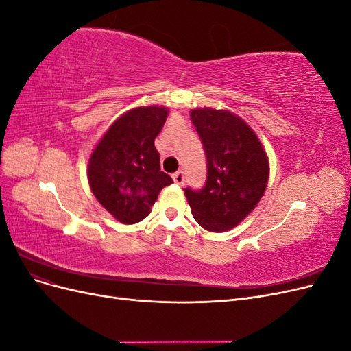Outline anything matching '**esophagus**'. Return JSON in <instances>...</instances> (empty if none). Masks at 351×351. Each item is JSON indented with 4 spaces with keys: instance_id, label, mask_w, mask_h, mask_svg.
I'll return each instance as SVG.
<instances>
[{
    "instance_id": "obj_1",
    "label": "esophagus",
    "mask_w": 351,
    "mask_h": 351,
    "mask_svg": "<svg viewBox=\"0 0 351 351\" xmlns=\"http://www.w3.org/2000/svg\"><path fill=\"white\" fill-rule=\"evenodd\" d=\"M173 180H174L176 184L183 186L184 184V174L182 171H177L176 174H173Z\"/></svg>"
}]
</instances>
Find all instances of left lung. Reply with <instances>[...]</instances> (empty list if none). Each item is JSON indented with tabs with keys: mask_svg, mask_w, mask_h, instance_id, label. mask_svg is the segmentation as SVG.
<instances>
[{
	"mask_svg": "<svg viewBox=\"0 0 351 351\" xmlns=\"http://www.w3.org/2000/svg\"><path fill=\"white\" fill-rule=\"evenodd\" d=\"M190 120L204 143L208 164L205 187L184 195L197 224L210 232L237 227L267 190L269 159L258 134L228 110L195 108Z\"/></svg>",
	"mask_w": 351,
	"mask_h": 351,
	"instance_id": "8db88e82",
	"label": "left lung"
}]
</instances>
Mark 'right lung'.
Segmentation results:
<instances>
[{"instance_id": "right-lung-1", "label": "right lung", "mask_w": 351, "mask_h": 351, "mask_svg": "<svg viewBox=\"0 0 351 351\" xmlns=\"http://www.w3.org/2000/svg\"><path fill=\"white\" fill-rule=\"evenodd\" d=\"M168 112L159 105L125 111L90 154L88 180L92 193L121 224L145 219L159 192L173 183V178L161 171L154 145Z\"/></svg>"}]
</instances>
